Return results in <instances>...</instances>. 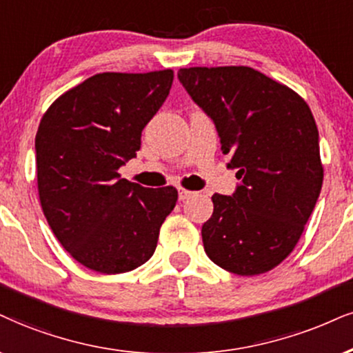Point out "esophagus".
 <instances>
[{"label":"esophagus","mask_w":353,"mask_h":353,"mask_svg":"<svg viewBox=\"0 0 353 353\" xmlns=\"http://www.w3.org/2000/svg\"><path fill=\"white\" fill-rule=\"evenodd\" d=\"M194 194V191H190V190H186V188H178V198L181 199V201H185V199H188V198H191Z\"/></svg>","instance_id":"1"}]
</instances>
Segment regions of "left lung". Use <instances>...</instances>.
I'll list each match as a JSON object with an SVG mask.
<instances>
[{"instance_id":"obj_1","label":"left lung","mask_w":353,"mask_h":353,"mask_svg":"<svg viewBox=\"0 0 353 353\" xmlns=\"http://www.w3.org/2000/svg\"><path fill=\"white\" fill-rule=\"evenodd\" d=\"M191 99L214 123L228 168L241 183L214 194L204 252L221 268L260 275L294 249L323 186L319 132L306 101L250 67L178 70Z\"/></svg>"}]
</instances>
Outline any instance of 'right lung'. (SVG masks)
<instances>
[{
  "instance_id": "right-lung-1",
  "label": "right lung",
  "mask_w": 353,
  "mask_h": 353,
  "mask_svg": "<svg viewBox=\"0 0 353 353\" xmlns=\"http://www.w3.org/2000/svg\"><path fill=\"white\" fill-rule=\"evenodd\" d=\"M173 72L98 73L43 114L36 136L37 186L52 232L77 262L124 273L154 255L173 186L143 188L121 178L142 130L172 88Z\"/></svg>"
}]
</instances>
